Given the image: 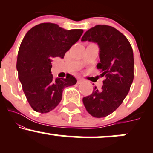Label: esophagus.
Here are the masks:
<instances>
[{"label": "esophagus", "instance_id": "34e87169", "mask_svg": "<svg viewBox=\"0 0 153 153\" xmlns=\"http://www.w3.org/2000/svg\"><path fill=\"white\" fill-rule=\"evenodd\" d=\"M82 80H80V79H79V80H78V82H77V84H81L82 83Z\"/></svg>", "mask_w": 153, "mask_h": 153}]
</instances>
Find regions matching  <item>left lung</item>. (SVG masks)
Wrapping results in <instances>:
<instances>
[{
    "label": "left lung",
    "instance_id": "1",
    "mask_svg": "<svg viewBox=\"0 0 153 153\" xmlns=\"http://www.w3.org/2000/svg\"><path fill=\"white\" fill-rule=\"evenodd\" d=\"M81 41L96 42L100 48V62L96 67L106 79L101 90L95 87L82 102L91 116L102 118L113 113L129 93L134 79L133 50L124 34L107 25L88 29Z\"/></svg>",
    "mask_w": 153,
    "mask_h": 153
}]
</instances>
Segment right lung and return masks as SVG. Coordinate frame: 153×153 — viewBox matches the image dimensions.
Wrapping results in <instances>:
<instances>
[{
	"mask_svg": "<svg viewBox=\"0 0 153 153\" xmlns=\"http://www.w3.org/2000/svg\"><path fill=\"white\" fill-rule=\"evenodd\" d=\"M82 29L65 30L56 24L42 23L26 33L19 47L16 68L26 99L35 111L53 110L62 99L65 87L76 84L73 75L53 78L51 59L63 58L80 39Z\"/></svg>",
	"mask_w": 153,
	"mask_h": 153,
	"instance_id": "1",
	"label": "right lung"
}]
</instances>
